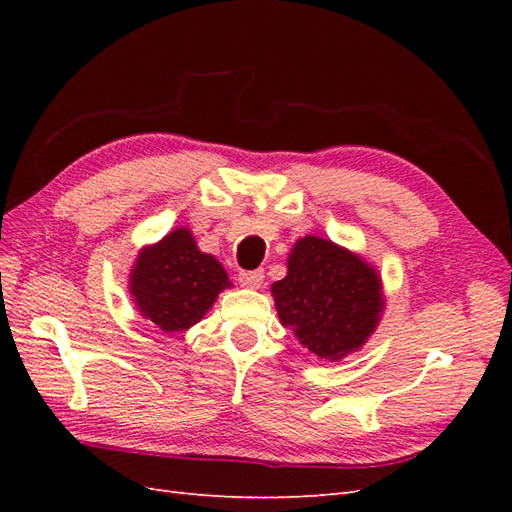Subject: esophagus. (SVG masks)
I'll list each match as a JSON object with an SVG mask.
<instances>
[{
  "label": "esophagus",
  "instance_id": "obj_1",
  "mask_svg": "<svg viewBox=\"0 0 512 512\" xmlns=\"http://www.w3.org/2000/svg\"><path fill=\"white\" fill-rule=\"evenodd\" d=\"M239 282L245 286V288H260L262 282H265V273L262 271H241L239 273Z\"/></svg>",
  "mask_w": 512,
  "mask_h": 512
}]
</instances>
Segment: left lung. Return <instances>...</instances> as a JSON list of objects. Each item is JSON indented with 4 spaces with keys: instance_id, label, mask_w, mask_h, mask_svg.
I'll use <instances>...</instances> for the list:
<instances>
[{
    "instance_id": "1",
    "label": "left lung",
    "mask_w": 512,
    "mask_h": 512,
    "mask_svg": "<svg viewBox=\"0 0 512 512\" xmlns=\"http://www.w3.org/2000/svg\"><path fill=\"white\" fill-rule=\"evenodd\" d=\"M288 273L271 286L277 316L318 359L337 363L378 329L384 290L378 269L331 239L305 235L288 254Z\"/></svg>"
}]
</instances>
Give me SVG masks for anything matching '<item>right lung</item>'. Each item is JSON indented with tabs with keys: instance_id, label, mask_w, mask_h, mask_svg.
<instances>
[{
	"instance_id": "add662e5",
	"label": "right lung",
	"mask_w": 512,
	"mask_h": 512,
	"mask_svg": "<svg viewBox=\"0 0 512 512\" xmlns=\"http://www.w3.org/2000/svg\"><path fill=\"white\" fill-rule=\"evenodd\" d=\"M128 286L138 314L164 333H181L232 284L218 258L200 252L192 230L179 226L138 252Z\"/></svg>"
}]
</instances>
